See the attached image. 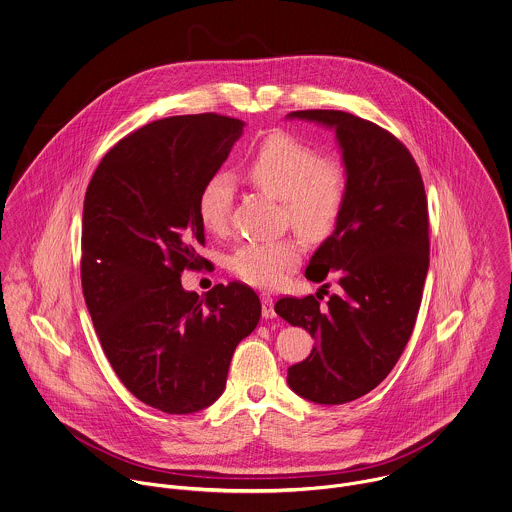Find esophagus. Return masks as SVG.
Listing matches in <instances>:
<instances>
[{
	"instance_id": "esophagus-1",
	"label": "esophagus",
	"mask_w": 512,
	"mask_h": 512,
	"mask_svg": "<svg viewBox=\"0 0 512 512\" xmlns=\"http://www.w3.org/2000/svg\"><path fill=\"white\" fill-rule=\"evenodd\" d=\"M261 304H263V318H275V300L271 294H263L261 296Z\"/></svg>"
}]
</instances>
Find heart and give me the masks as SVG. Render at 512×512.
<instances>
[{
	"label": "heart",
	"instance_id": "b5f03b06",
	"mask_svg": "<svg viewBox=\"0 0 512 512\" xmlns=\"http://www.w3.org/2000/svg\"><path fill=\"white\" fill-rule=\"evenodd\" d=\"M243 174L261 192L283 200L286 220L302 235L320 239L336 228L347 200V174L312 147L286 133H271L247 157ZM231 202L233 182L228 176L208 180L198 198L204 228L212 233L228 228ZM298 259L300 247L294 239L249 241L229 257V269L245 283L273 288L283 283Z\"/></svg>",
	"mask_w": 512,
	"mask_h": 512
}]
</instances>
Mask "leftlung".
Here are the masks:
<instances>
[{"label": "left lung", "instance_id": "left-lung-1", "mask_svg": "<svg viewBox=\"0 0 512 512\" xmlns=\"http://www.w3.org/2000/svg\"><path fill=\"white\" fill-rule=\"evenodd\" d=\"M336 133L347 200L332 235L314 251L306 279L328 273L338 292L281 298L275 312L304 328L312 353L288 367L286 383L316 404H345L373 391L397 365L416 324L430 265L428 204L408 149L383 127L338 110L286 115Z\"/></svg>", "mask_w": 512, "mask_h": 512}]
</instances>
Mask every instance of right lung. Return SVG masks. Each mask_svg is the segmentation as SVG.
<instances>
[{
  "label": "right lung",
  "instance_id": "1",
  "mask_svg": "<svg viewBox=\"0 0 512 512\" xmlns=\"http://www.w3.org/2000/svg\"><path fill=\"white\" fill-rule=\"evenodd\" d=\"M245 123L226 115L151 121L114 145L94 172L82 212V292L115 375L141 402L192 414L226 389L237 343L261 302L241 283L204 296L180 273L202 261L198 198Z\"/></svg>",
  "mask_w": 512,
  "mask_h": 512
}]
</instances>
